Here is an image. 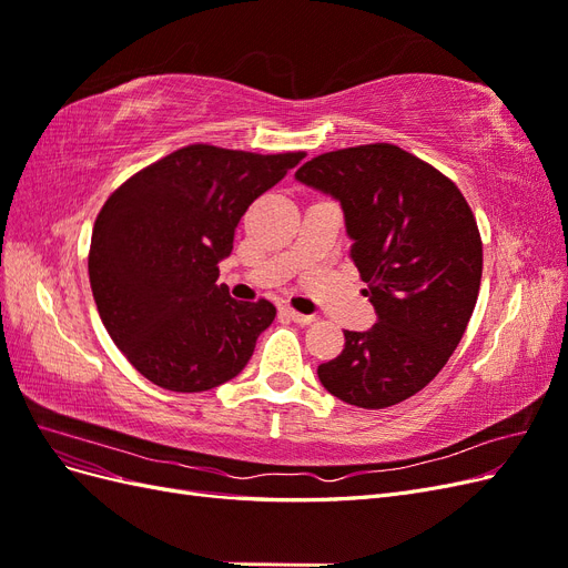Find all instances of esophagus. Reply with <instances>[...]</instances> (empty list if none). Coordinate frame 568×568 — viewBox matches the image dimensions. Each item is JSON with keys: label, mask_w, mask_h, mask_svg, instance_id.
Returning a JSON list of instances; mask_svg holds the SVG:
<instances>
[{"label": "esophagus", "mask_w": 568, "mask_h": 568, "mask_svg": "<svg viewBox=\"0 0 568 568\" xmlns=\"http://www.w3.org/2000/svg\"><path fill=\"white\" fill-rule=\"evenodd\" d=\"M282 315L288 317L291 322H296V324H311L315 320L313 315H303V313L294 311V307H282Z\"/></svg>", "instance_id": "obj_1"}]
</instances>
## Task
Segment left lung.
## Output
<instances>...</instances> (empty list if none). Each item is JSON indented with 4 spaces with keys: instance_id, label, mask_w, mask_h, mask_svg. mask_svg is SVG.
Wrapping results in <instances>:
<instances>
[{
    "instance_id": "left-lung-1",
    "label": "left lung",
    "mask_w": 568,
    "mask_h": 568,
    "mask_svg": "<svg viewBox=\"0 0 568 568\" xmlns=\"http://www.w3.org/2000/svg\"><path fill=\"white\" fill-rule=\"evenodd\" d=\"M296 180L341 203L376 311L372 329L343 332L346 346L317 367L320 382L348 405H398L434 379L467 329L484 272L476 217L453 180L395 144L322 153Z\"/></svg>"
}]
</instances>
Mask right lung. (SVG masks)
I'll return each mask as SVG.
<instances>
[{"label": "right lung", "instance_id": "right-lung-1", "mask_svg": "<svg viewBox=\"0 0 568 568\" xmlns=\"http://www.w3.org/2000/svg\"><path fill=\"white\" fill-rule=\"evenodd\" d=\"M305 159L189 144L132 175L99 211L90 284L130 365L161 388L201 393L246 367L277 307L217 282L248 205Z\"/></svg>", "mask_w": 568, "mask_h": 568}]
</instances>
